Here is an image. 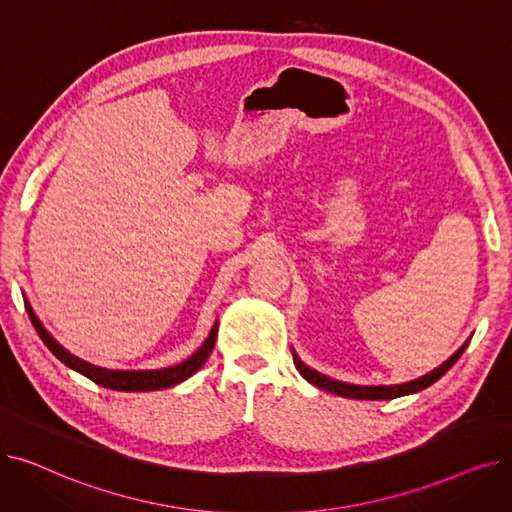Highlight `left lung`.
<instances>
[{
    "instance_id": "obj_1",
    "label": "left lung",
    "mask_w": 512,
    "mask_h": 512,
    "mask_svg": "<svg viewBox=\"0 0 512 512\" xmlns=\"http://www.w3.org/2000/svg\"><path fill=\"white\" fill-rule=\"evenodd\" d=\"M469 346V340L459 348V351H456L448 361H444L440 367H436L434 371H429V373H425L423 378H419V380H413V382H407V384H396V386H355V384H344V382H338V380H332V378H328V375H324V373H319V371H315V369H311V367H307L299 357H297V353L292 351V361H294V365H297V369H299V373L303 375V378L309 382V384H313V386H317V388H321V390H328V392H332V394H338V396H344V398H359V400H390V398H398V396H407V394H413V392H419V390H423V388H427V386H432L434 382H438L442 375L461 359V355L465 353V348Z\"/></svg>"
}]
</instances>
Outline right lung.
I'll use <instances>...</instances> for the list:
<instances>
[{"label":"right lung","mask_w":512,"mask_h":512,"mask_svg":"<svg viewBox=\"0 0 512 512\" xmlns=\"http://www.w3.org/2000/svg\"><path fill=\"white\" fill-rule=\"evenodd\" d=\"M26 311H29V317L33 321V326L37 330V334L41 336V340L45 342V346L49 351L56 355L66 367L78 371L80 375H85L91 382L110 388V390H118V392H149V390H164V388H172L184 380L191 378L193 373H197L203 363L207 361V357L213 351L215 344V336H218V324H213L209 336L205 338V342L199 346V351L193 353L186 361L174 365V367H164V369H149V371H118V369H105V367H97L91 365L83 359H78L74 355H70L66 348L53 338L39 321V317L35 315L33 307L29 305V301H24Z\"/></svg>","instance_id":"1"}]
</instances>
